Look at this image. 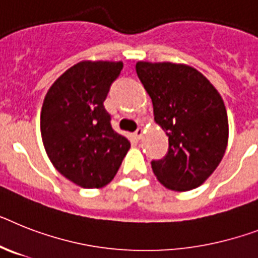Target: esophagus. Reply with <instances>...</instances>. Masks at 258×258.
<instances>
[{"label": "esophagus", "instance_id": "34e87169", "mask_svg": "<svg viewBox=\"0 0 258 258\" xmlns=\"http://www.w3.org/2000/svg\"><path fill=\"white\" fill-rule=\"evenodd\" d=\"M142 136H144V129H142V127H138L137 131L134 132V137L138 138V140H141Z\"/></svg>", "mask_w": 258, "mask_h": 258}]
</instances>
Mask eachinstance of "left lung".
Listing matches in <instances>:
<instances>
[{
    "instance_id": "8db88e82",
    "label": "left lung",
    "mask_w": 258,
    "mask_h": 258,
    "mask_svg": "<svg viewBox=\"0 0 258 258\" xmlns=\"http://www.w3.org/2000/svg\"><path fill=\"white\" fill-rule=\"evenodd\" d=\"M137 75L153 103L169 152L152 161L157 179L172 191H190L216 170L228 144L224 101L203 74L187 64L137 61Z\"/></svg>"
}]
</instances>
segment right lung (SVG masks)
<instances>
[{
    "label": "right lung",
    "mask_w": 258,
    "mask_h": 258,
    "mask_svg": "<svg viewBox=\"0 0 258 258\" xmlns=\"http://www.w3.org/2000/svg\"><path fill=\"white\" fill-rule=\"evenodd\" d=\"M122 61L83 60L50 87L40 112V134L55 169L83 188L106 186L131 142L112 129L104 101Z\"/></svg>",
    "instance_id": "obj_1"
}]
</instances>
